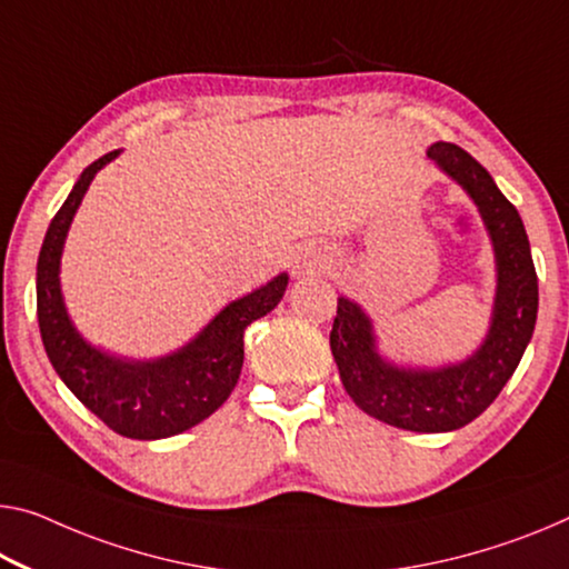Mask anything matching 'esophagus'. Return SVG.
Listing matches in <instances>:
<instances>
[{
  "instance_id": "esophagus-1",
  "label": "esophagus",
  "mask_w": 569,
  "mask_h": 569,
  "mask_svg": "<svg viewBox=\"0 0 569 569\" xmlns=\"http://www.w3.org/2000/svg\"><path fill=\"white\" fill-rule=\"evenodd\" d=\"M322 257L320 251H315V249H302L300 254H295V259H292V274L295 277H302V274H312V272H318V269L322 267Z\"/></svg>"
}]
</instances>
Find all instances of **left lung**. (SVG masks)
I'll list each match as a JSON object with an SVG mask.
<instances>
[{
  "mask_svg": "<svg viewBox=\"0 0 569 569\" xmlns=\"http://www.w3.org/2000/svg\"><path fill=\"white\" fill-rule=\"evenodd\" d=\"M440 172L466 190L493 247L496 295L486 338L462 361L409 366L381 353L371 315L346 295L330 330V351L348 397L399 430L452 432L486 412L527 351L537 326L539 287L521 216L483 164L450 142L427 147Z\"/></svg>",
  "mask_w": 569,
  "mask_h": 569,
  "instance_id": "left-lung-1",
  "label": "left lung"
}]
</instances>
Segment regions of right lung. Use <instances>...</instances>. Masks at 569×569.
Instances as JSON below:
<instances>
[{
	"mask_svg": "<svg viewBox=\"0 0 569 569\" xmlns=\"http://www.w3.org/2000/svg\"><path fill=\"white\" fill-rule=\"evenodd\" d=\"M119 154L113 150L91 162L50 221L38 257V322L52 369L86 409L132 440H162L203 422L229 399L243 366V330L277 308L290 277L277 274L229 302L196 338L164 356L127 358L93 346L68 315L60 259L96 172Z\"/></svg>",
	"mask_w": 569,
	"mask_h": 569,
	"instance_id": "add662e5",
	"label": "right lung"
}]
</instances>
